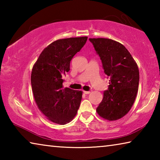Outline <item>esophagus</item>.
I'll return each instance as SVG.
<instances>
[{"mask_svg": "<svg viewBox=\"0 0 160 160\" xmlns=\"http://www.w3.org/2000/svg\"><path fill=\"white\" fill-rule=\"evenodd\" d=\"M91 92H92V90H89V91H83V92L85 93V94H88L91 93Z\"/></svg>", "mask_w": 160, "mask_h": 160, "instance_id": "esophagus-1", "label": "esophagus"}]
</instances>
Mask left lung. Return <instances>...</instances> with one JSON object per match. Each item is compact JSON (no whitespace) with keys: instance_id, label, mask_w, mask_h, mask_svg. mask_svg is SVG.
<instances>
[{"instance_id":"obj_1","label":"left lung","mask_w":160,"mask_h":160,"mask_svg":"<svg viewBox=\"0 0 160 160\" xmlns=\"http://www.w3.org/2000/svg\"><path fill=\"white\" fill-rule=\"evenodd\" d=\"M89 40L101 59L104 73L110 78L97 112L107 120H117L129 112L135 102L140 80L138 65L121 43L105 38Z\"/></svg>"}]
</instances>
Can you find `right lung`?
<instances>
[{"label": "right lung", "instance_id": "obj_1", "mask_svg": "<svg viewBox=\"0 0 160 160\" xmlns=\"http://www.w3.org/2000/svg\"><path fill=\"white\" fill-rule=\"evenodd\" d=\"M87 40V37L56 40L42 51L32 68L31 85L35 102L53 123H69L79 109L82 92L63 88V76Z\"/></svg>", "mask_w": 160, "mask_h": 160}]
</instances>
